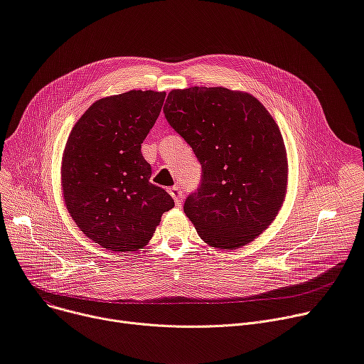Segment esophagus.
<instances>
[{
	"label": "esophagus",
	"mask_w": 364,
	"mask_h": 364,
	"mask_svg": "<svg viewBox=\"0 0 364 364\" xmlns=\"http://www.w3.org/2000/svg\"><path fill=\"white\" fill-rule=\"evenodd\" d=\"M168 193L171 194V197L174 199L176 205H177V206H181V203H183V190H181L178 186H174V187H171V188L168 190Z\"/></svg>",
	"instance_id": "34e87169"
}]
</instances>
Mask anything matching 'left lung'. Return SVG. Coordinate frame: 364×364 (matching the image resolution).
Here are the masks:
<instances>
[{
	"label": "left lung",
	"instance_id": "obj_1",
	"mask_svg": "<svg viewBox=\"0 0 364 364\" xmlns=\"http://www.w3.org/2000/svg\"><path fill=\"white\" fill-rule=\"evenodd\" d=\"M164 113L202 164V184L184 203L197 234L220 250L254 241L287 191L286 146L269 110L244 91L190 87L171 90Z\"/></svg>",
	"mask_w": 364,
	"mask_h": 364
}]
</instances>
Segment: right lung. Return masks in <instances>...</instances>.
<instances>
[{
	"label": "right lung",
	"instance_id": "1",
	"mask_svg": "<svg viewBox=\"0 0 364 364\" xmlns=\"http://www.w3.org/2000/svg\"><path fill=\"white\" fill-rule=\"evenodd\" d=\"M164 91L132 90L92 103L74 124L60 167L63 202L77 226L114 252L152 238L173 197L152 184L141 145L164 105Z\"/></svg>",
	"mask_w": 364,
	"mask_h": 364
}]
</instances>
